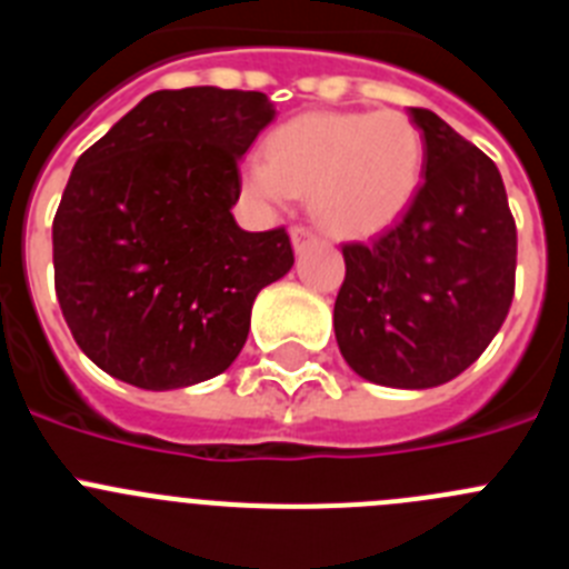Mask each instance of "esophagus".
I'll list each match as a JSON object with an SVG mask.
<instances>
[{
    "instance_id": "obj_1",
    "label": "esophagus",
    "mask_w": 569,
    "mask_h": 569,
    "mask_svg": "<svg viewBox=\"0 0 569 569\" xmlns=\"http://www.w3.org/2000/svg\"><path fill=\"white\" fill-rule=\"evenodd\" d=\"M290 239H293V248H296V250H301V248H305V244L316 242V233H312L310 228H301V226H296L293 231H290Z\"/></svg>"
}]
</instances>
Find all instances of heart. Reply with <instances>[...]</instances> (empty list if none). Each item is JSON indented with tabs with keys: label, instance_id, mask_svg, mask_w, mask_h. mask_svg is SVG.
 <instances>
[{
	"label": "heart",
	"instance_id": "1",
	"mask_svg": "<svg viewBox=\"0 0 569 569\" xmlns=\"http://www.w3.org/2000/svg\"><path fill=\"white\" fill-rule=\"evenodd\" d=\"M423 132L406 112H307L264 140L242 186L250 200L284 208L310 194L316 220L343 237H369L409 208L423 174Z\"/></svg>",
	"mask_w": 569,
	"mask_h": 569
}]
</instances>
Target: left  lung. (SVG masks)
<instances>
[{"label":"left lung","mask_w":569,"mask_h":569,"mask_svg":"<svg viewBox=\"0 0 569 569\" xmlns=\"http://www.w3.org/2000/svg\"><path fill=\"white\" fill-rule=\"evenodd\" d=\"M423 186L403 220L372 242L343 244L336 341L361 378L431 389L466 372L513 301L516 222L497 163L429 109Z\"/></svg>","instance_id":"1"}]
</instances>
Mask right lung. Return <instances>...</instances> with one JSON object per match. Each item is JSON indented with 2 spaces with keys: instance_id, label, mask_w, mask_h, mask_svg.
<instances>
[{
  "instance_id": "1",
  "label": "right lung",
  "mask_w": 569,
  "mask_h": 569,
  "mask_svg": "<svg viewBox=\"0 0 569 569\" xmlns=\"http://www.w3.org/2000/svg\"><path fill=\"white\" fill-rule=\"evenodd\" d=\"M276 118L264 92L146 96L76 160L53 220L56 296L96 367L138 389L226 372L259 290L293 268L284 228L233 220L239 158Z\"/></svg>"
}]
</instances>
